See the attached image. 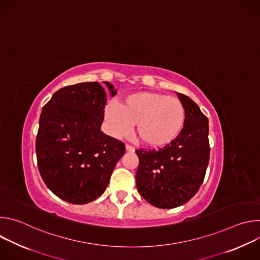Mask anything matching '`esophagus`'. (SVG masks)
I'll list each match as a JSON object with an SVG mask.
<instances>
[{"instance_id":"obj_1","label":"esophagus","mask_w":260,"mask_h":260,"mask_svg":"<svg viewBox=\"0 0 260 260\" xmlns=\"http://www.w3.org/2000/svg\"><path fill=\"white\" fill-rule=\"evenodd\" d=\"M125 149H126L127 152H135V147H133V146L128 145V144L125 145Z\"/></svg>"}]
</instances>
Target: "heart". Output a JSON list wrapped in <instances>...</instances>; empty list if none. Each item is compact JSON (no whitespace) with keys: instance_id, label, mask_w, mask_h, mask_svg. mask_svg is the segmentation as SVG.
<instances>
[{"instance_id":"obj_1","label":"heart","mask_w":260,"mask_h":260,"mask_svg":"<svg viewBox=\"0 0 260 260\" xmlns=\"http://www.w3.org/2000/svg\"><path fill=\"white\" fill-rule=\"evenodd\" d=\"M186 112L180 100L153 91L135 92L119 105L109 103L104 118L111 134L126 137L137 124L138 140L147 147L161 148L180 135Z\"/></svg>"}]
</instances>
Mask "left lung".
<instances>
[{
  "label": "left lung",
  "instance_id": "1",
  "mask_svg": "<svg viewBox=\"0 0 260 260\" xmlns=\"http://www.w3.org/2000/svg\"><path fill=\"white\" fill-rule=\"evenodd\" d=\"M177 94L186 112L180 135L161 149L136 151L138 191L160 209L182 206L198 192L210 157L208 118L190 98Z\"/></svg>",
  "mask_w": 260,
  "mask_h": 260
}]
</instances>
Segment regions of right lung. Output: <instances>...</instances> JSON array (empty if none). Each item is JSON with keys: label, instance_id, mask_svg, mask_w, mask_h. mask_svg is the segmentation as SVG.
I'll list each match as a JSON object with an SVG mask.
<instances>
[{"label": "right lung", "instance_id": "1", "mask_svg": "<svg viewBox=\"0 0 260 260\" xmlns=\"http://www.w3.org/2000/svg\"><path fill=\"white\" fill-rule=\"evenodd\" d=\"M114 96V86L104 81ZM105 89L99 82L66 86L43 107L36 139L41 177L59 199L84 205L106 190L125 146L101 131Z\"/></svg>", "mask_w": 260, "mask_h": 260}]
</instances>
